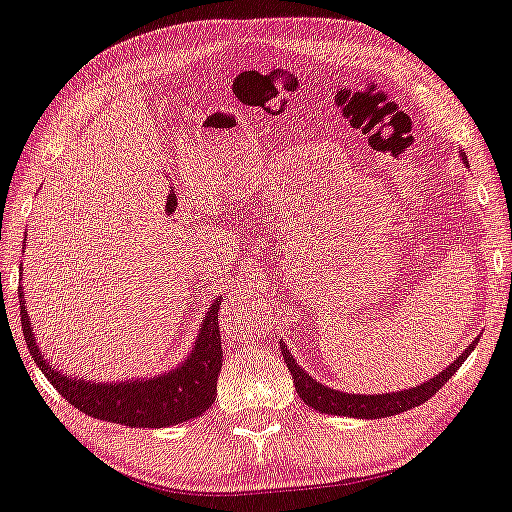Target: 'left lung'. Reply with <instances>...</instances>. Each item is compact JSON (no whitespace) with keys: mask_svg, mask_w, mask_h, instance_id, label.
<instances>
[{"mask_svg":"<svg viewBox=\"0 0 512 512\" xmlns=\"http://www.w3.org/2000/svg\"><path fill=\"white\" fill-rule=\"evenodd\" d=\"M461 160H464V165H468L466 153H461ZM477 343L479 339L472 341L466 350L457 356V361H452L448 368H443L439 374L432 376V379L417 385V388L385 392V394H347L341 390L327 388V385L312 379V376L303 368H298V363L294 361L292 352L287 350V345H281V352L287 363V370L292 372L298 397H301V401L307 403V406L325 414H339V417L381 419V417H392V414L412 410L421 406V403H426L428 399H432V394H437L443 385L452 379V374L461 368V363L468 359V354L475 350Z\"/></svg>","mask_w":512,"mask_h":512,"instance_id":"left-lung-1","label":"left lung"}]
</instances>
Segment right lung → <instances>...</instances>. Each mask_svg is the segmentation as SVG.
<instances>
[{
  "mask_svg": "<svg viewBox=\"0 0 512 512\" xmlns=\"http://www.w3.org/2000/svg\"><path fill=\"white\" fill-rule=\"evenodd\" d=\"M223 296L216 298L202 318L196 345L176 370L151 379H131L120 383H100L62 374L44 359L35 341L31 318L26 314V298L19 292L24 341L33 361L62 397L89 417L122 423L129 428H169L200 417L216 401V381L223 365L218 310Z\"/></svg>",
  "mask_w": 512,
  "mask_h": 512,
  "instance_id": "add662e5",
  "label": "right lung"
}]
</instances>
